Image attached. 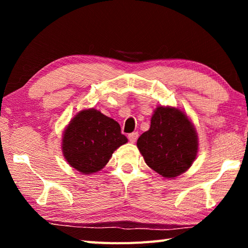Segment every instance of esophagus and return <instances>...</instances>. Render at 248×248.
Returning <instances> with one entry per match:
<instances>
[{
	"mask_svg": "<svg viewBox=\"0 0 248 248\" xmlns=\"http://www.w3.org/2000/svg\"><path fill=\"white\" fill-rule=\"evenodd\" d=\"M138 137H139V133H138V132H132V133L128 134V139H129L130 142H131V143H134V142L137 141Z\"/></svg>",
	"mask_w": 248,
	"mask_h": 248,
	"instance_id": "1",
	"label": "esophagus"
}]
</instances>
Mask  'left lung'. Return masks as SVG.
Listing matches in <instances>:
<instances>
[{"label": "left lung", "instance_id": "obj_1", "mask_svg": "<svg viewBox=\"0 0 248 248\" xmlns=\"http://www.w3.org/2000/svg\"><path fill=\"white\" fill-rule=\"evenodd\" d=\"M137 146L149 167L165 178L186 171L198 152V136L185 112L174 107H157L151 127Z\"/></svg>", "mask_w": 248, "mask_h": 248}]
</instances>
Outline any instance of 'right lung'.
Instances as JSON below:
<instances>
[{
  "label": "right lung",
  "mask_w": 248,
  "mask_h": 248,
  "mask_svg": "<svg viewBox=\"0 0 248 248\" xmlns=\"http://www.w3.org/2000/svg\"><path fill=\"white\" fill-rule=\"evenodd\" d=\"M119 124L96 109H84L70 121L62 151L69 164L84 175L97 173L115 150L127 143Z\"/></svg>",
  "instance_id": "obj_1"
}]
</instances>
